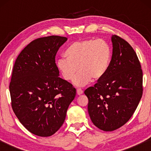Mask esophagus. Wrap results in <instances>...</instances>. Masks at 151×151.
I'll return each instance as SVG.
<instances>
[{
  "label": "esophagus",
  "mask_w": 151,
  "mask_h": 151,
  "mask_svg": "<svg viewBox=\"0 0 151 151\" xmlns=\"http://www.w3.org/2000/svg\"><path fill=\"white\" fill-rule=\"evenodd\" d=\"M76 93H77L78 95H81L83 93V91L81 88H77L76 89Z\"/></svg>",
  "instance_id": "esophagus-1"
}]
</instances>
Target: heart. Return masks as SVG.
Returning <instances> with one entry per match:
<instances>
[{
    "label": "heart",
    "mask_w": 151,
    "mask_h": 151,
    "mask_svg": "<svg viewBox=\"0 0 151 151\" xmlns=\"http://www.w3.org/2000/svg\"><path fill=\"white\" fill-rule=\"evenodd\" d=\"M66 57L57 62L61 75L66 81L75 77L73 84L83 86L92 78H101L106 73L111 60V49L103 39H85L73 43L65 51Z\"/></svg>",
    "instance_id": "heart-1"
}]
</instances>
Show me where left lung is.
<instances>
[{
	"instance_id": "1",
	"label": "left lung",
	"mask_w": 151,
	"mask_h": 151,
	"mask_svg": "<svg viewBox=\"0 0 151 151\" xmlns=\"http://www.w3.org/2000/svg\"><path fill=\"white\" fill-rule=\"evenodd\" d=\"M111 41L108 70L85 91L91 121L104 131H114L129 121L142 95V71L136 52L119 36L112 35Z\"/></svg>"
}]
</instances>
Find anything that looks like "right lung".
Returning a JSON list of instances; mask_svg holds the SVG:
<instances>
[{
  "mask_svg": "<svg viewBox=\"0 0 151 151\" xmlns=\"http://www.w3.org/2000/svg\"><path fill=\"white\" fill-rule=\"evenodd\" d=\"M67 38L49 36L30 42L18 56L9 89L12 108L31 133L50 137L62 126L76 88L60 78L55 56Z\"/></svg>",
  "mask_w": 151,
  "mask_h": 151,
  "instance_id": "right-lung-1",
  "label": "right lung"
}]
</instances>
